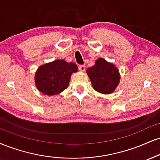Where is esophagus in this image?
<instances>
[{"instance_id": "obj_1", "label": "esophagus", "mask_w": 160, "mask_h": 160, "mask_svg": "<svg viewBox=\"0 0 160 160\" xmlns=\"http://www.w3.org/2000/svg\"><path fill=\"white\" fill-rule=\"evenodd\" d=\"M85 69H86V66L84 65H79V70H80L81 72H85Z\"/></svg>"}]
</instances>
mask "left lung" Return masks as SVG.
Wrapping results in <instances>:
<instances>
[{
  "mask_svg": "<svg viewBox=\"0 0 160 160\" xmlns=\"http://www.w3.org/2000/svg\"><path fill=\"white\" fill-rule=\"evenodd\" d=\"M86 73L94 89L102 94H111L120 81V74L116 67L103 58L98 59L93 66L87 68Z\"/></svg>",
  "mask_w": 160,
  "mask_h": 160,
  "instance_id": "obj_1",
  "label": "left lung"
}]
</instances>
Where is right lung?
I'll use <instances>...</instances> for the list:
<instances>
[{"instance_id":"obj_1","label":"right lung","mask_w":160,"mask_h":160,"mask_svg":"<svg viewBox=\"0 0 160 160\" xmlns=\"http://www.w3.org/2000/svg\"><path fill=\"white\" fill-rule=\"evenodd\" d=\"M78 71V65L75 63L67 62L63 59L46 63L36 71V86L44 95H57L68 88L71 76Z\"/></svg>"}]
</instances>
